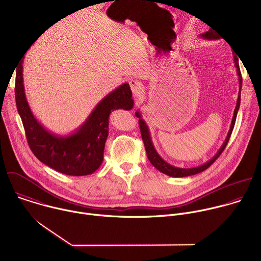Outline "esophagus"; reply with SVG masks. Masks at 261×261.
<instances>
[{"label":"esophagus","instance_id":"1","mask_svg":"<svg viewBox=\"0 0 261 261\" xmlns=\"http://www.w3.org/2000/svg\"><path fill=\"white\" fill-rule=\"evenodd\" d=\"M129 85H130L131 90H132V93H133V94H135V95H136V94H138V93L140 92L141 88H142L141 83H140V82H138V81H134V80L130 81V82H129Z\"/></svg>","mask_w":261,"mask_h":261}]
</instances>
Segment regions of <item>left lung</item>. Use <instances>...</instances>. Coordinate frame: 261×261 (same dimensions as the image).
I'll use <instances>...</instances> for the list:
<instances>
[{"mask_svg": "<svg viewBox=\"0 0 261 261\" xmlns=\"http://www.w3.org/2000/svg\"><path fill=\"white\" fill-rule=\"evenodd\" d=\"M200 38L205 39V40H217L220 38V36L216 33V31H214V29H210L207 32L200 34ZM233 62H234V66L237 69V74L239 77V95H238V101H237V105L233 111V117H232V121L230 124V128L229 131L227 133V136L223 142V144L221 145V147L219 148V151L216 153V155L208 160L207 162H205L204 164L200 165V166H196V167H192V168H180V167H176L173 166L169 163H167L156 151V148L154 146L152 137H151V133H150V129H148L145 121L142 119L140 111L137 110L135 113V116L139 119L138 123H139V128H140V132H141V137L144 143V147H145V152L147 155L148 160L153 164V166L155 168H157L159 171H161L162 173L169 175V176H173V177H184V176H189V175H194L197 174L199 172H202L203 170H205L206 168H208L216 160L217 158L221 155V153L224 151V148L230 138V135L232 133L234 124H236V120H237V116H238V111L240 109V104H241V91H242V84H243V80H242V74L240 71V66H239V58L237 56H234L233 54Z\"/></svg>", "mask_w": 261, "mask_h": 261, "instance_id": "1", "label": "left lung"}]
</instances>
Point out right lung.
<instances>
[{"label": "right lung", "instance_id": "obj_1", "mask_svg": "<svg viewBox=\"0 0 261 261\" xmlns=\"http://www.w3.org/2000/svg\"><path fill=\"white\" fill-rule=\"evenodd\" d=\"M22 63L23 59L16 68L15 100L33 154L61 173L82 176L95 172L103 162L110 114L116 109L133 108L129 84H123L106 95L75 131L59 135L48 131L33 115L24 92Z\"/></svg>", "mask_w": 261, "mask_h": 261}]
</instances>
